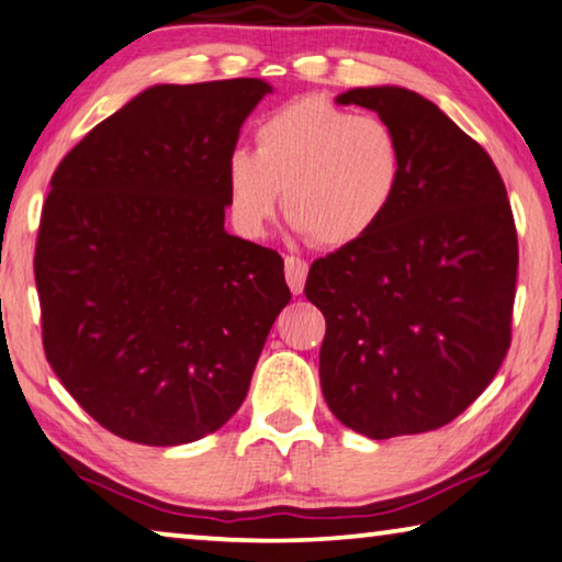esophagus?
I'll return each instance as SVG.
<instances>
[{
    "instance_id": "obj_1",
    "label": "esophagus",
    "mask_w": 562,
    "mask_h": 562,
    "mask_svg": "<svg viewBox=\"0 0 562 562\" xmlns=\"http://www.w3.org/2000/svg\"><path fill=\"white\" fill-rule=\"evenodd\" d=\"M307 272H310L307 260H302V257H292V255L284 257V280H288L290 290L295 292V295H300L302 288H305Z\"/></svg>"
}]
</instances>
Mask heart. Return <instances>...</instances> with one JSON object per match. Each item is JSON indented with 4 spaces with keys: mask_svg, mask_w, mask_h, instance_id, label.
I'll return each mask as SVG.
<instances>
[{
    "mask_svg": "<svg viewBox=\"0 0 562 562\" xmlns=\"http://www.w3.org/2000/svg\"><path fill=\"white\" fill-rule=\"evenodd\" d=\"M227 210L245 237H262L282 210L317 247L368 237L397 198L403 142L387 120L307 94L267 114L255 153L227 157Z\"/></svg>",
    "mask_w": 562,
    "mask_h": 562,
    "instance_id": "1",
    "label": "heart"
}]
</instances>
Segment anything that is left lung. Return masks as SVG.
<instances>
[{"mask_svg":"<svg viewBox=\"0 0 562 562\" xmlns=\"http://www.w3.org/2000/svg\"><path fill=\"white\" fill-rule=\"evenodd\" d=\"M393 124L403 182L387 217L319 257L305 295L325 315L319 385L372 440L438 430L475 403L510 347L518 233L493 159L430 100L350 89Z\"/></svg>","mask_w":562,"mask_h":562,"instance_id":"obj_1","label":"left lung"}]
</instances>
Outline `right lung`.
Listing matches in <instances>:
<instances>
[{
  "label": "right lung",
  "instance_id": "add662e5",
  "mask_svg": "<svg viewBox=\"0 0 562 562\" xmlns=\"http://www.w3.org/2000/svg\"><path fill=\"white\" fill-rule=\"evenodd\" d=\"M270 85H157L52 175L34 282L67 393L124 440L194 442L249 390L290 302L282 257L225 233L227 157Z\"/></svg>",
  "mask_w": 562,
  "mask_h": 562
}]
</instances>
